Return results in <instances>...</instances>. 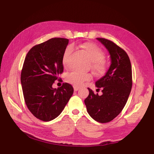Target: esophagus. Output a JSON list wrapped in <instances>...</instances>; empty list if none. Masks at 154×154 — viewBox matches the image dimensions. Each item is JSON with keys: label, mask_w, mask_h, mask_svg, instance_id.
<instances>
[{"label": "esophagus", "mask_w": 154, "mask_h": 154, "mask_svg": "<svg viewBox=\"0 0 154 154\" xmlns=\"http://www.w3.org/2000/svg\"><path fill=\"white\" fill-rule=\"evenodd\" d=\"M73 88H74V91H78V90H79V87L75 85V86H73Z\"/></svg>", "instance_id": "esophagus-1"}]
</instances>
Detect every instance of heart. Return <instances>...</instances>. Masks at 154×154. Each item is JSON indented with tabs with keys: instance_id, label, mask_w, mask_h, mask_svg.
Segmentation results:
<instances>
[{
	"instance_id": "b5f03b06",
	"label": "heart",
	"mask_w": 154,
	"mask_h": 154,
	"mask_svg": "<svg viewBox=\"0 0 154 154\" xmlns=\"http://www.w3.org/2000/svg\"><path fill=\"white\" fill-rule=\"evenodd\" d=\"M81 48L86 57L90 63V67L91 70L96 74L103 73L106 68L104 61L105 54L97 45L91 43H85L81 45ZM71 53V48H67L63 54L62 62L64 67H69V57ZM92 76L89 73H81L79 72L73 71L69 73L66 77L67 82L73 84L76 86L83 85L85 81L91 80Z\"/></svg>"
}]
</instances>
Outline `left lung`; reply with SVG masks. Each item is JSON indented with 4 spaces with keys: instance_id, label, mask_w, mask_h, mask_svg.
I'll return each instance as SVG.
<instances>
[{
    "instance_id": "8db88e82",
    "label": "left lung",
    "mask_w": 154,
    "mask_h": 154,
    "mask_svg": "<svg viewBox=\"0 0 154 154\" xmlns=\"http://www.w3.org/2000/svg\"><path fill=\"white\" fill-rule=\"evenodd\" d=\"M109 51L111 63L106 74L95 82L97 91L103 94H95L91 89L85 99L87 112L99 123H107L116 118L125 107L132 87V70L127 53L113 41L97 38Z\"/></svg>"
}]
</instances>
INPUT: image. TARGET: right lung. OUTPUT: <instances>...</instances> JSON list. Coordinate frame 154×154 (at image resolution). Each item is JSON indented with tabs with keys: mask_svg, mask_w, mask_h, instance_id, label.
<instances>
[{
	"mask_svg": "<svg viewBox=\"0 0 154 154\" xmlns=\"http://www.w3.org/2000/svg\"><path fill=\"white\" fill-rule=\"evenodd\" d=\"M69 39L52 38L35 45L27 53L20 74L25 103L37 119L49 122L58 117L73 93L71 84L63 83L53 89V84L61 79L63 54Z\"/></svg>",
	"mask_w": 154,
	"mask_h": 154,
	"instance_id": "1",
	"label": "right lung"
}]
</instances>
